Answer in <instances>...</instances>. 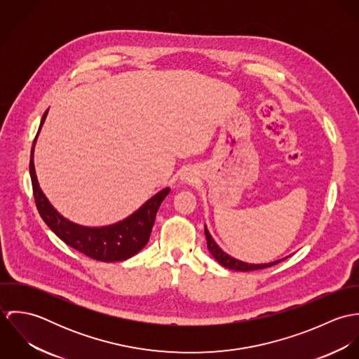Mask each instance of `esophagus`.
Listing matches in <instances>:
<instances>
[{
    "label": "esophagus",
    "mask_w": 359,
    "mask_h": 359,
    "mask_svg": "<svg viewBox=\"0 0 359 359\" xmlns=\"http://www.w3.org/2000/svg\"><path fill=\"white\" fill-rule=\"evenodd\" d=\"M181 180L184 181V182H192L194 181V178H192V174L191 172H184L182 175H181Z\"/></svg>",
    "instance_id": "34e87169"
}]
</instances>
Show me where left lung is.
<instances>
[{
	"mask_svg": "<svg viewBox=\"0 0 359 359\" xmlns=\"http://www.w3.org/2000/svg\"><path fill=\"white\" fill-rule=\"evenodd\" d=\"M205 241H207V248L210 250V253L212 255V257L225 268L228 269H233V271H242V272H248V271H256V269H264V268H268V266H272V265H276L278 262L283 261L285 258H280V259H276V261H272V262H266V264H249V262H243L241 259H236L233 257L226 255L215 242L214 239L211 238L207 226L205 225Z\"/></svg>",
	"mask_w": 359,
	"mask_h": 359,
	"instance_id": "obj_1",
	"label": "left lung"
}]
</instances>
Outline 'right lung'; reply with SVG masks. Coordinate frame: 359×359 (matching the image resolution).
Masks as SVG:
<instances>
[{
	"label": "right lung",
	"mask_w": 359,
	"mask_h": 359,
	"mask_svg": "<svg viewBox=\"0 0 359 359\" xmlns=\"http://www.w3.org/2000/svg\"><path fill=\"white\" fill-rule=\"evenodd\" d=\"M47 113L48 110L41 118L40 128L33 142L30 156V177L33 184V194L41 218L59 239L87 257L104 262H114L135 256L148 243L154 228L156 212L164 198L168 195L170 188L161 189L131 215L111 225L83 226L69 221L55 210L47 196L43 194L34 170V145L40 130L46 121Z\"/></svg>",
	"instance_id": "add662e5"
}]
</instances>
